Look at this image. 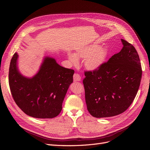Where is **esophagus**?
Returning <instances> with one entry per match:
<instances>
[{
    "label": "esophagus",
    "mask_w": 150,
    "mask_h": 150,
    "mask_svg": "<svg viewBox=\"0 0 150 150\" xmlns=\"http://www.w3.org/2000/svg\"><path fill=\"white\" fill-rule=\"evenodd\" d=\"M81 80V76L78 74H74V81H80Z\"/></svg>",
    "instance_id": "34e87169"
}]
</instances>
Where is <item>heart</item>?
Instances as JSON below:
<instances>
[{
    "instance_id": "obj_1",
    "label": "heart",
    "mask_w": 150,
    "mask_h": 150,
    "mask_svg": "<svg viewBox=\"0 0 150 150\" xmlns=\"http://www.w3.org/2000/svg\"><path fill=\"white\" fill-rule=\"evenodd\" d=\"M108 54V49L106 47L93 44L78 48L75 54L69 53L68 58L74 64L78 62V58H85L86 67L90 70H96L104 64Z\"/></svg>"
}]
</instances>
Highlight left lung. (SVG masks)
I'll return each instance as SVG.
<instances>
[{
	"label": "left lung",
	"mask_w": 150,
	"mask_h": 150,
	"mask_svg": "<svg viewBox=\"0 0 150 150\" xmlns=\"http://www.w3.org/2000/svg\"><path fill=\"white\" fill-rule=\"evenodd\" d=\"M123 45L99 69L85 71L83 81L89 112L94 117H109L125 112L139 90L142 70L139 54L132 44Z\"/></svg>",
	"instance_id": "1"
}]
</instances>
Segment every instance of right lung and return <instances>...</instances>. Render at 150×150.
Segmentation results:
<instances>
[{"mask_svg": "<svg viewBox=\"0 0 150 150\" xmlns=\"http://www.w3.org/2000/svg\"><path fill=\"white\" fill-rule=\"evenodd\" d=\"M15 53L9 69V86L15 103L27 115L38 119H52L59 114L74 70L59 66L54 58L45 57L32 78L18 70Z\"/></svg>", "mask_w": 150, "mask_h": 150, "instance_id": "add662e5", "label": "right lung"}]
</instances>
